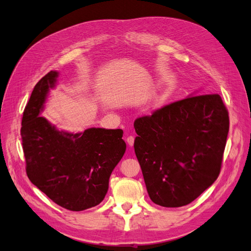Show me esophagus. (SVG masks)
Masks as SVG:
<instances>
[{"instance_id":"esophagus-1","label":"esophagus","mask_w":251,"mask_h":251,"mask_svg":"<svg viewBox=\"0 0 251 251\" xmlns=\"http://www.w3.org/2000/svg\"><path fill=\"white\" fill-rule=\"evenodd\" d=\"M134 140H135V137H134V136H127L126 142H127L128 146H130V147H133V146H134Z\"/></svg>"}]
</instances>
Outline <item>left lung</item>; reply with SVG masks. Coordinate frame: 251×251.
<instances>
[{
    "label": "left lung",
    "instance_id": "1",
    "mask_svg": "<svg viewBox=\"0 0 251 251\" xmlns=\"http://www.w3.org/2000/svg\"><path fill=\"white\" fill-rule=\"evenodd\" d=\"M134 127L135 154L155 204L184 206L217 180L229 130L219 94L166 104L136 119Z\"/></svg>",
    "mask_w": 251,
    "mask_h": 251
}]
</instances>
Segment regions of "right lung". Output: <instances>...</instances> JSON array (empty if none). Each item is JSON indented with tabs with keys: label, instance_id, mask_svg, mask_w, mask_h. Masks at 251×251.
<instances>
[{
	"label": "right lung",
	"instance_id": "right-lung-1",
	"mask_svg": "<svg viewBox=\"0 0 251 251\" xmlns=\"http://www.w3.org/2000/svg\"><path fill=\"white\" fill-rule=\"evenodd\" d=\"M58 73L50 71L36 83L23 113L22 144L29 180L59 206L80 211L100 204L114 168L126 151L124 131L87 128L58 131L40 116Z\"/></svg>",
	"mask_w": 251,
	"mask_h": 251
}]
</instances>
